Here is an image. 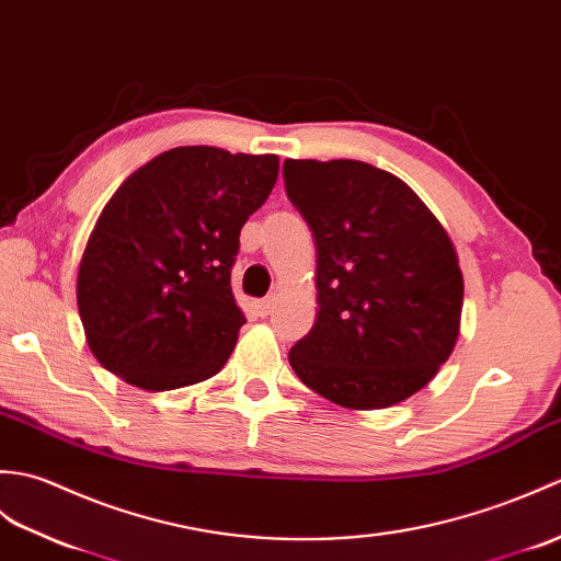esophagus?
Returning a JSON list of instances; mask_svg holds the SVG:
<instances>
[{"mask_svg":"<svg viewBox=\"0 0 561 561\" xmlns=\"http://www.w3.org/2000/svg\"><path fill=\"white\" fill-rule=\"evenodd\" d=\"M273 307H276V297H264V300L254 302V309L259 317H268L273 312Z\"/></svg>","mask_w":561,"mask_h":561,"instance_id":"esophagus-1","label":"esophagus"}]
</instances>
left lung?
<instances>
[{"label":"left lung","mask_w":561,"mask_h":561,"mask_svg":"<svg viewBox=\"0 0 561 561\" xmlns=\"http://www.w3.org/2000/svg\"><path fill=\"white\" fill-rule=\"evenodd\" d=\"M285 192L317 242V321L290 367L331 403L379 410L449 359L463 273L442 222L410 186L363 160H285Z\"/></svg>","instance_id":"1"}]
</instances>
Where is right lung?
Wrapping results in <instances>:
<instances>
[{"label":"right lung","instance_id":"obj_1","mask_svg":"<svg viewBox=\"0 0 561 561\" xmlns=\"http://www.w3.org/2000/svg\"><path fill=\"white\" fill-rule=\"evenodd\" d=\"M276 156L180 146L122 182L79 266L85 341L112 375L170 391L218 375L247 321L230 268Z\"/></svg>","mask_w":561,"mask_h":561}]
</instances>
